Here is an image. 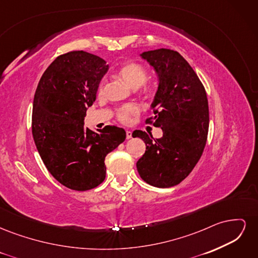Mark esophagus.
Instances as JSON below:
<instances>
[{"mask_svg": "<svg viewBox=\"0 0 258 258\" xmlns=\"http://www.w3.org/2000/svg\"><path fill=\"white\" fill-rule=\"evenodd\" d=\"M126 138H127L128 140L132 138V134H131V131H129V130H127V131H126Z\"/></svg>", "mask_w": 258, "mask_h": 258, "instance_id": "34e87169", "label": "esophagus"}]
</instances>
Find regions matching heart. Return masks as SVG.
Returning <instances> with one entry per match:
<instances>
[{"label": "heart", "mask_w": 258, "mask_h": 258, "mask_svg": "<svg viewBox=\"0 0 258 258\" xmlns=\"http://www.w3.org/2000/svg\"><path fill=\"white\" fill-rule=\"evenodd\" d=\"M117 76L126 84L129 86L132 89H137L144 84L146 81V71L145 69L140 66L139 63H136V62H126V63L121 64L118 70L116 72ZM103 92V83H101L99 85L98 88V93L99 95H102ZM138 107L135 105H128L124 106L118 111L117 113V116H118V119L122 122H127L130 118L131 115H135L138 113Z\"/></svg>", "instance_id": "1"}]
</instances>
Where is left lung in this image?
I'll return each instance as SVG.
<instances>
[{"instance_id": "8db88e82", "label": "left lung", "mask_w": 258, "mask_h": 258, "mask_svg": "<svg viewBox=\"0 0 258 258\" xmlns=\"http://www.w3.org/2000/svg\"><path fill=\"white\" fill-rule=\"evenodd\" d=\"M140 56L158 76L151 104L155 116L146 122L161 128L163 135L154 139L143 131L134 132L146 144L137 169L147 184L167 188L188 176L204 153L209 130L207 93L192 68L177 51L160 48Z\"/></svg>"}]
</instances>
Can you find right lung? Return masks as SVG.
<instances>
[{"label":"right lung","mask_w":258,"mask_h":258,"mask_svg":"<svg viewBox=\"0 0 258 258\" xmlns=\"http://www.w3.org/2000/svg\"><path fill=\"white\" fill-rule=\"evenodd\" d=\"M106 62L83 50L61 54L42 75L33 100L32 135L50 174L70 189L84 191L104 181V159L126 131L85 128L86 111L97 98Z\"/></svg>","instance_id":"right-lung-1"}]
</instances>
